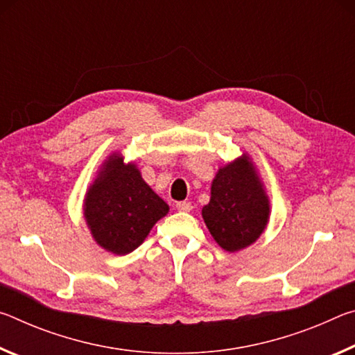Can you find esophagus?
I'll use <instances>...</instances> for the list:
<instances>
[{
	"label": "esophagus",
	"instance_id": "1",
	"mask_svg": "<svg viewBox=\"0 0 355 355\" xmlns=\"http://www.w3.org/2000/svg\"><path fill=\"white\" fill-rule=\"evenodd\" d=\"M177 209L178 211H183V213H189L192 209L191 202H178L177 203Z\"/></svg>",
	"mask_w": 355,
	"mask_h": 355
}]
</instances>
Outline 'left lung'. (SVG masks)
Returning a JSON list of instances; mask_svg holds the SVG:
<instances>
[{"instance_id": "obj_1", "label": "left lung", "mask_w": 355, "mask_h": 355, "mask_svg": "<svg viewBox=\"0 0 355 355\" xmlns=\"http://www.w3.org/2000/svg\"><path fill=\"white\" fill-rule=\"evenodd\" d=\"M269 216L271 202L249 153L219 167L202 218L222 249L233 254L249 248L266 230Z\"/></svg>"}]
</instances>
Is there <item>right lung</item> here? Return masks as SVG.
Returning a JSON list of instances; mask_svg holds the SVG:
<instances>
[{"label": "right lung", "instance_id": "obj_1", "mask_svg": "<svg viewBox=\"0 0 355 355\" xmlns=\"http://www.w3.org/2000/svg\"><path fill=\"white\" fill-rule=\"evenodd\" d=\"M169 213V205L144 182L137 164L112 152L98 167L83 200V216L94 241L114 255H127L146 241Z\"/></svg>", "mask_w": 355, "mask_h": 355}]
</instances>
